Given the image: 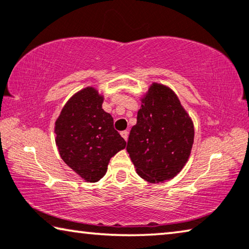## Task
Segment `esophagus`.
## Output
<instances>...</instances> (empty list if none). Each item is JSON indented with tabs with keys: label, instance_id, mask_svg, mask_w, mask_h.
Returning <instances> with one entry per match:
<instances>
[{
	"label": "esophagus",
	"instance_id": "34e87169",
	"mask_svg": "<svg viewBox=\"0 0 249 249\" xmlns=\"http://www.w3.org/2000/svg\"><path fill=\"white\" fill-rule=\"evenodd\" d=\"M120 135H121V137L124 138V139L127 141L128 140V137H129V132L127 131V130H124V131H121L120 132Z\"/></svg>",
	"mask_w": 249,
	"mask_h": 249
}]
</instances>
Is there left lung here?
Instances as JSON below:
<instances>
[{
    "label": "left lung",
    "instance_id": "8db88e82",
    "mask_svg": "<svg viewBox=\"0 0 249 249\" xmlns=\"http://www.w3.org/2000/svg\"><path fill=\"white\" fill-rule=\"evenodd\" d=\"M195 129L169 87L154 82L141 98L127 151L137 174L151 183L176 177L189 159Z\"/></svg>",
    "mask_w": 249,
    "mask_h": 249
}]
</instances>
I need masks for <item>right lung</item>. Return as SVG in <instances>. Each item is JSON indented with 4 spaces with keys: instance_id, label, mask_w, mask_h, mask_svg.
I'll use <instances>...</instances> for the list:
<instances>
[{
    "instance_id": "obj_1",
    "label": "right lung",
    "mask_w": 249,
    "mask_h": 249,
    "mask_svg": "<svg viewBox=\"0 0 249 249\" xmlns=\"http://www.w3.org/2000/svg\"><path fill=\"white\" fill-rule=\"evenodd\" d=\"M102 103L103 95L87 87L69 99L54 125L61 158L87 182L100 180L111 157L127 144Z\"/></svg>"
}]
</instances>
